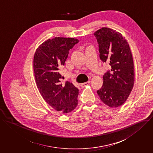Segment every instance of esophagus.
<instances>
[{"mask_svg":"<svg viewBox=\"0 0 153 153\" xmlns=\"http://www.w3.org/2000/svg\"><path fill=\"white\" fill-rule=\"evenodd\" d=\"M89 83H90V81H88V82H85V83H83L81 84V87H82V88H84V87L88 86Z\"/></svg>","mask_w":153,"mask_h":153,"instance_id":"1","label":"esophagus"}]
</instances>
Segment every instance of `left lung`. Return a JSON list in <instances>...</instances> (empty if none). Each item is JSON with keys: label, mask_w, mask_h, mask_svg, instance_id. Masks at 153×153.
I'll return each mask as SVG.
<instances>
[{"label": "left lung", "mask_w": 153, "mask_h": 153, "mask_svg": "<svg viewBox=\"0 0 153 153\" xmlns=\"http://www.w3.org/2000/svg\"><path fill=\"white\" fill-rule=\"evenodd\" d=\"M94 35L99 44L100 59L111 69L103 76L102 87L97 91L100 100L111 108L123 105L134 84V61L129 45L121 33L102 28Z\"/></svg>", "instance_id": "1"}]
</instances>
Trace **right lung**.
<instances>
[{"label":"right lung","instance_id":"right-lung-1","mask_svg":"<svg viewBox=\"0 0 153 153\" xmlns=\"http://www.w3.org/2000/svg\"><path fill=\"white\" fill-rule=\"evenodd\" d=\"M79 40L72 38L49 39L36 49L33 58L35 82L43 99L63 114L71 112L78 104L79 89L67 81L60 84L59 70L64 65L69 50Z\"/></svg>","mask_w":153,"mask_h":153}]
</instances>
